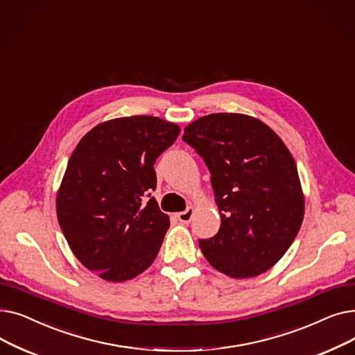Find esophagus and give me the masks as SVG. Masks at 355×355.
<instances>
[{"mask_svg":"<svg viewBox=\"0 0 355 355\" xmlns=\"http://www.w3.org/2000/svg\"><path fill=\"white\" fill-rule=\"evenodd\" d=\"M194 213H196V209H194V207H189L185 211L178 213L177 217H178V220H180L181 223H184V225H189V223L193 220Z\"/></svg>","mask_w":355,"mask_h":355,"instance_id":"1","label":"esophagus"}]
</instances>
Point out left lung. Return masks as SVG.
Segmentation results:
<instances>
[{"label": "left lung", "mask_w": 355, "mask_h": 355, "mask_svg": "<svg viewBox=\"0 0 355 355\" xmlns=\"http://www.w3.org/2000/svg\"><path fill=\"white\" fill-rule=\"evenodd\" d=\"M182 139L211 173L218 233L200 240L207 262L233 279L269 270L301 229L305 197L296 164L266 123L245 114H211L185 126Z\"/></svg>", "instance_id": "obj_1"}]
</instances>
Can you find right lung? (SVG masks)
<instances>
[{"instance_id":"1","label":"right lung","mask_w":355,"mask_h":355,"mask_svg":"<svg viewBox=\"0 0 355 355\" xmlns=\"http://www.w3.org/2000/svg\"><path fill=\"white\" fill-rule=\"evenodd\" d=\"M180 130L157 116H125L92 128L74 148L55 213L74 256L103 281H130L155 260L170 217L149 197L154 164Z\"/></svg>"}]
</instances>
